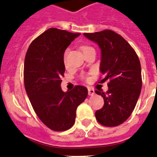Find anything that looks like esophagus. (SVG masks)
I'll return each instance as SVG.
<instances>
[{"label":"esophagus","mask_w":157,"mask_h":157,"mask_svg":"<svg viewBox=\"0 0 157 157\" xmlns=\"http://www.w3.org/2000/svg\"><path fill=\"white\" fill-rule=\"evenodd\" d=\"M94 90L91 89V88H89V89H88V94H89L90 96H92V95H94Z\"/></svg>","instance_id":"esophagus-1"}]
</instances>
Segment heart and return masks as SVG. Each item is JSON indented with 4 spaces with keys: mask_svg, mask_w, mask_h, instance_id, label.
<instances>
[{
    "mask_svg": "<svg viewBox=\"0 0 157 157\" xmlns=\"http://www.w3.org/2000/svg\"><path fill=\"white\" fill-rule=\"evenodd\" d=\"M82 52H89V51H91V50H94L92 47H90V46H83L82 48ZM67 53H68V51H66L65 54H64V63H65V66L67 67V62H66V58H67Z\"/></svg>",
    "mask_w": 157,
    "mask_h": 157,
    "instance_id": "heart-1",
    "label": "heart"
}]
</instances>
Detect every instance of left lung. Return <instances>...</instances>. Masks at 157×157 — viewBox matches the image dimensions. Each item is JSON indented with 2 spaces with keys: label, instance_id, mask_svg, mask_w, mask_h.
<instances>
[{
  "label": "left lung",
  "instance_id": "obj_1",
  "mask_svg": "<svg viewBox=\"0 0 157 157\" xmlns=\"http://www.w3.org/2000/svg\"><path fill=\"white\" fill-rule=\"evenodd\" d=\"M101 50V81L109 80L106 93L96 90L104 99V105L95 112L100 124L108 127L124 122L134 109L140 96L141 67L135 51L121 36L111 30L84 33Z\"/></svg>",
  "mask_w": 157,
  "mask_h": 157
}]
</instances>
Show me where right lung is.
Returning a JSON list of instances; mask_svg holds the SVG:
<instances>
[{
    "instance_id": "1",
    "label": "right lung",
    "mask_w": 157,
    "mask_h": 157,
    "mask_svg": "<svg viewBox=\"0 0 157 157\" xmlns=\"http://www.w3.org/2000/svg\"><path fill=\"white\" fill-rule=\"evenodd\" d=\"M80 33L49 29L31 43L24 67L26 93L36 113L45 125L54 131H65L75 121L76 109L88 94L85 86H75L63 92V55Z\"/></svg>"
}]
</instances>
